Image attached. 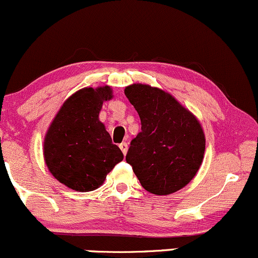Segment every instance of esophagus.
I'll return each instance as SVG.
<instances>
[{"instance_id":"obj_1","label":"esophagus","mask_w":258,"mask_h":258,"mask_svg":"<svg viewBox=\"0 0 258 258\" xmlns=\"http://www.w3.org/2000/svg\"><path fill=\"white\" fill-rule=\"evenodd\" d=\"M119 147H120V149H121V151H122V154L126 155V154H127V150H128V144H127L126 142H122V143H121V144L119 145Z\"/></svg>"}]
</instances>
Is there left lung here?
<instances>
[{
  "label": "left lung",
  "instance_id": "obj_1",
  "mask_svg": "<svg viewBox=\"0 0 258 258\" xmlns=\"http://www.w3.org/2000/svg\"><path fill=\"white\" fill-rule=\"evenodd\" d=\"M125 95L142 122L126 155L127 163L150 194H174L195 178L203 161L206 136L200 121L159 88L132 84Z\"/></svg>",
  "mask_w": 258,
  "mask_h": 258
}]
</instances>
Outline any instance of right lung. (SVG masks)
<instances>
[{
	"instance_id": "right-lung-1",
	"label": "right lung",
	"mask_w": 258,
	"mask_h": 258,
	"mask_svg": "<svg viewBox=\"0 0 258 258\" xmlns=\"http://www.w3.org/2000/svg\"><path fill=\"white\" fill-rule=\"evenodd\" d=\"M111 98L113 90L108 85L74 92L61 105L45 133L43 155L46 167L55 179L72 190L98 188L123 159L98 117L103 102Z\"/></svg>"
}]
</instances>
